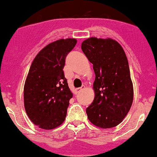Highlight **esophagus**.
<instances>
[{
    "mask_svg": "<svg viewBox=\"0 0 157 157\" xmlns=\"http://www.w3.org/2000/svg\"><path fill=\"white\" fill-rule=\"evenodd\" d=\"M85 89V86H82L81 87V88H76V89H75V93H79L80 92V91H82V90H84Z\"/></svg>",
    "mask_w": 157,
    "mask_h": 157,
    "instance_id": "esophagus-1",
    "label": "esophagus"
}]
</instances>
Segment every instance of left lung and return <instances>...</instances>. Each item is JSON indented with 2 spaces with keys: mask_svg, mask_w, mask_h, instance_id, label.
<instances>
[{
  "mask_svg": "<svg viewBox=\"0 0 157 157\" xmlns=\"http://www.w3.org/2000/svg\"><path fill=\"white\" fill-rule=\"evenodd\" d=\"M82 49L95 74V97L86 108L88 120L98 128H114L121 123L133 103V83L126 54L117 41L109 38L87 39L82 42Z\"/></svg>",
  "mask_w": 157,
  "mask_h": 157,
  "instance_id": "left-lung-1",
  "label": "left lung"
}]
</instances>
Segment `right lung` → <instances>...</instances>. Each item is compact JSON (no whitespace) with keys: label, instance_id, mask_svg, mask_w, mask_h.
I'll return each instance as SVG.
<instances>
[{"label":"right lung","instance_id":"right-lung-1","mask_svg":"<svg viewBox=\"0 0 157 157\" xmlns=\"http://www.w3.org/2000/svg\"><path fill=\"white\" fill-rule=\"evenodd\" d=\"M76 43L75 39H61L49 43L29 68L24 85V107L31 121L42 129H54L66 119L72 93L63 69L66 56Z\"/></svg>","mask_w":157,"mask_h":157}]
</instances>
